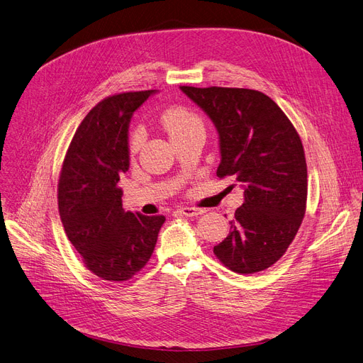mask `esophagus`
<instances>
[{
  "mask_svg": "<svg viewBox=\"0 0 363 363\" xmlns=\"http://www.w3.org/2000/svg\"><path fill=\"white\" fill-rule=\"evenodd\" d=\"M179 211L183 216H189V217H195V216H199L202 213H206L204 208H196V207H182Z\"/></svg>",
  "mask_w": 363,
  "mask_h": 363,
  "instance_id": "obj_1",
  "label": "esophagus"
}]
</instances>
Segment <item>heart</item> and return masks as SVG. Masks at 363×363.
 <instances>
[{"label":"heart","mask_w":363,"mask_h":363,"mask_svg":"<svg viewBox=\"0 0 363 363\" xmlns=\"http://www.w3.org/2000/svg\"><path fill=\"white\" fill-rule=\"evenodd\" d=\"M162 125L169 134L171 140H177L183 135L191 134L194 131H202V122L195 113L184 107H172L162 114ZM143 140L141 131H134L129 138V149L135 152L140 147Z\"/></svg>","instance_id":"heart-1"}]
</instances>
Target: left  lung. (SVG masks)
I'll return each mask as SVG.
<instances>
[{
	"label": "left lung",
	"mask_w": 363,
	"mask_h": 363,
	"mask_svg": "<svg viewBox=\"0 0 363 363\" xmlns=\"http://www.w3.org/2000/svg\"><path fill=\"white\" fill-rule=\"evenodd\" d=\"M180 89L204 110L220 140L217 177H234L244 187L229 235L214 255L237 274L274 265L286 253L307 208V162L292 122L274 101L242 88Z\"/></svg>",
	"instance_id": "1"
}]
</instances>
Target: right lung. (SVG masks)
I'll use <instances>...</instances> for the list:
<instances>
[{
    "mask_svg": "<svg viewBox=\"0 0 363 363\" xmlns=\"http://www.w3.org/2000/svg\"><path fill=\"white\" fill-rule=\"evenodd\" d=\"M155 91L104 98L86 114L64 157L57 207L65 234L99 279L126 281L149 262L165 216L122 208L121 176L129 168L128 126Z\"/></svg>",
    "mask_w": 363,
    "mask_h": 363,
    "instance_id": "1",
    "label": "right lung"
}]
</instances>
